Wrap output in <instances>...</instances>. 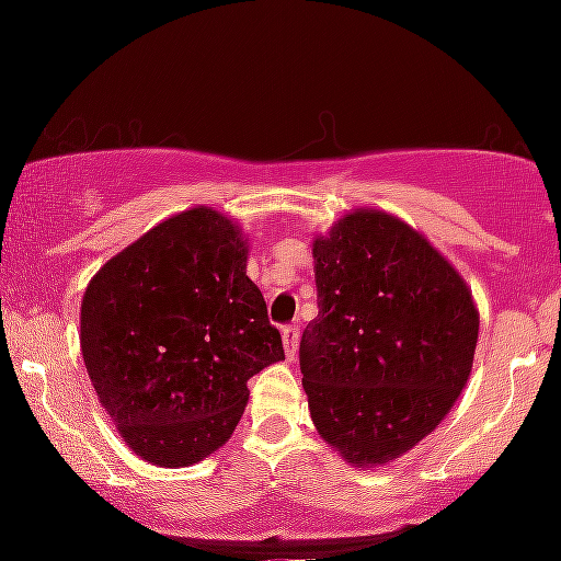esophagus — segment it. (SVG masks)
Masks as SVG:
<instances>
[{"label":"esophagus","mask_w":561,"mask_h":561,"mask_svg":"<svg viewBox=\"0 0 561 561\" xmlns=\"http://www.w3.org/2000/svg\"><path fill=\"white\" fill-rule=\"evenodd\" d=\"M282 345H285L287 362H295V356H298V345H300V327L298 324H289L282 330Z\"/></svg>","instance_id":"obj_1"}]
</instances>
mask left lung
Masks as SVG:
<instances>
[{"mask_svg": "<svg viewBox=\"0 0 561 561\" xmlns=\"http://www.w3.org/2000/svg\"><path fill=\"white\" fill-rule=\"evenodd\" d=\"M319 317L300 340L313 427L353 467H385L465 390L478 347L472 289L398 216L356 208L313 240Z\"/></svg>", "mask_w": 561, "mask_h": 561, "instance_id": "1", "label": "left lung"}]
</instances>
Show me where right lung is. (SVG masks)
Masks as SVG:
<instances>
[{"instance_id": "1", "label": "right lung", "mask_w": 561, "mask_h": 561, "mask_svg": "<svg viewBox=\"0 0 561 561\" xmlns=\"http://www.w3.org/2000/svg\"><path fill=\"white\" fill-rule=\"evenodd\" d=\"M81 356L134 454L190 467L229 440L248 379L285 358L248 276V240L214 208L182 210L113 255L81 300Z\"/></svg>"}]
</instances>
